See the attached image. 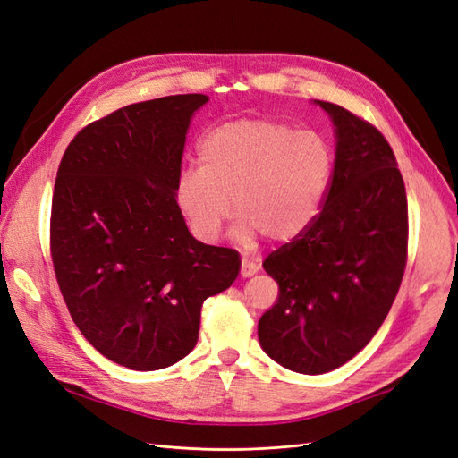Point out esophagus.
I'll return each mask as SVG.
<instances>
[{"label": "esophagus", "instance_id": "1", "mask_svg": "<svg viewBox=\"0 0 458 458\" xmlns=\"http://www.w3.org/2000/svg\"><path fill=\"white\" fill-rule=\"evenodd\" d=\"M259 271V263H256V261H252V259H242V263H241V276H252V275H256Z\"/></svg>", "mask_w": 458, "mask_h": 458}]
</instances>
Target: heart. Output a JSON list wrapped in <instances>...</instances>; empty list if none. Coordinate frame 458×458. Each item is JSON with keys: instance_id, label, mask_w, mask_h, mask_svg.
Wrapping results in <instances>:
<instances>
[{"instance_id": "obj_1", "label": "heart", "mask_w": 458, "mask_h": 458, "mask_svg": "<svg viewBox=\"0 0 458 458\" xmlns=\"http://www.w3.org/2000/svg\"><path fill=\"white\" fill-rule=\"evenodd\" d=\"M197 162L199 170L177 177L175 202L199 241L210 244L219 237L233 206L241 241L261 233L286 242L321 212L335 150L318 131L273 118H241L206 131Z\"/></svg>"}]
</instances>
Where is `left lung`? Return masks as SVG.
Returning <instances> with one entry per match:
<instances>
[{
  "label": "left lung",
  "instance_id": "1",
  "mask_svg": "<svg viewBox=\"0 0 458 458\" xmlns=\"http://www.w3.org/2000/svg\"><path fill=\"white\" fill-rule=\"evenodd\" d=\"M315 103L335 123V172L313 224L263 261L279 298L258 323L263 352L301 374L342 367L377 335L403 279L409 239L390 143L350 110Z\"/></svg>",
  "mask_w": 458,
  "mask_h": 458
}]
</instances>
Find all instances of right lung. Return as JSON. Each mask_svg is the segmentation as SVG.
<instances>
[{"label": "right lung", "instance_id": "1", "mask_svg": "<svg viewBox=\"0 0 458 458\" xmlns=\"http://www.w3.org/2000/svg\"><path fill=\"white\" fill-rule=\"evenodd\" d=\"M202 93L128 105L66 147L51 202V258L72 321L133 370L192 352L200 308L241 269L239 252L197 241L175 202L185 135Z\"/></svg>", "mask_w": 458, "mask_h": 458}]
</instances>
